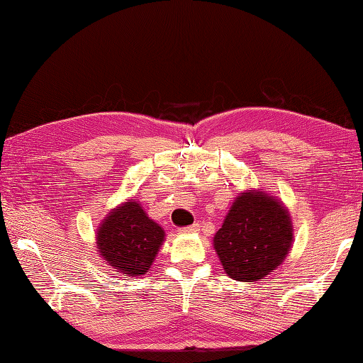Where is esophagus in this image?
I'll list each match as a JSON object with an SVG mask.
<instances>
[{
  "mask_svg": "<svg viewBox=\"0 0 363 363\" xmlns=\"http://www.w3.org/2000/svg\"><path fill=\"white\" fill-rule=\"evenodd\" d=\"M199 228H201V225L196 223V224L188 225V228L180 229V232H182V234H196V232H199Z\"/></svg>",
  "mask_w": 363,
  "mask_h": 363,
  "instance_id": "1",
  "label": "esophagus"
}]
</instances>
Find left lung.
<instances>
[{"label": "left lung", "mask_w": 363, "mask_h": 363, "mask_svg": "<svg viewBox=\"0 0 363 363\" xmlns=\"http://www.w3.org/2000/svg\"><path fill=\"white\" fill-rule=\"evenodd\" d=\"M292 240L288 207L277 196L250 188L232 201L213 248L229 278L256 283L284 262Z\"/></svg>", "instance_id": "8db88e82"}]
</instances>
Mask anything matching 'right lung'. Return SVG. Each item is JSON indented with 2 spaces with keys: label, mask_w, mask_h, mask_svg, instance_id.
Masks as SVG:
<instances>
[{
  "label": "right lung",
  "mask_w": 363,
  "mask_h": 363,
  "mask_svg": "<svg viewBox=\"0 0 363 363\" xmlns=\"http://www.w3.org/2000/svg\"><path fill=\"white\" fill-rule=\"evenodd\" d=\"M166 232L150 218L138 199L112 208L96 230V248L108 267L125 277H142L150 270Z\"/></svg>",
  "instance_id": "1"
}]
</instances>
